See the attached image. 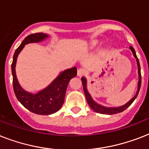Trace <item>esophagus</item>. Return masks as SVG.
Segmentation results:
<instances>
[{"label": "esophagus", "mask_w": 149, "mask_h": 149, "mask_svg": "<svg viewBox=\"0 0 149 149\" xmlns=\"http://www.w3.org/2000/svg\"><path fill=\"white\" fill-rule=\"evenodd\" d=\"M85 73H86V70H84V69H79L78 70V72H77V74H78V76L79 77H83L84 75H85Z\"/></svg>", "instance_id": "34e87169"}]
</instances>
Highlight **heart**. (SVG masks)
Listing matches in <instances>:
<instances>
[{"mask_svg":"<svg viewBox=\"0 0 149 149\" xmlns=\"http://www.w3.org/2000/svg\"><path fill=\"white\" fill-rule=\"evenodd\" d=\"M96 45V43H93V44H92V46H93V45Z\"/></svg>","mask_w":149,"mask_h":149,"instance_id":"b5f03b06","label":"heart"}]
</instances>
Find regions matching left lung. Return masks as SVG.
<instances>
[{"label": "left lung", "mask_w": 149, "mask_h": 149, "mask_svg": "<svg viewBox=\"0 0 149 149\" xmlns=\"http://www.w3.org/2000/svg\"><path fill=\"white\" fill-rule=\"evenodd\" d=\"M131 50L133 52V55L136 58L137 60V63H138V68H139V86H138V91H137L136 94L134 96V97L132 98L131 100H130L128 103L124 105L122 107H103L101 105H100V104H97V103L93 101V99L91 98V95H90V93H88V91H87V89H86V79L83 77L81 79L82 83H83V86H84V93H85V96H86V101L88 103L89 106L91 107V108L93 109V111H96V112H97V113H103V114H115V113H120V112H122L125 110V109H127L128 107L131 105V104L133 103L135 98L137 97V96L139 94V92L140 91V88H141V68H140V63H139V58L137 57L136 56V52H135V50L134 49V48L133 47H130Z\"/></svg>", "instance_id": "obj_1"}]
</instances>
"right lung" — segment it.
I'll return each instance as SVG.
<instances>
[{
	"label": "right lung",
	"mask_w": 149,
	"mask_h": 149,
	"mask_svg": "<svg viewBox=\"0 0 149 149\" xmlns=\"http://www.w3.org/2000/svg\"><path fill=\"white\" fill-rule=\"evenodd\" d=\"M48 36L43 33H35L29 35L19 45L13 56L11 64V72L13 76V89L18 101L32 113L42 115H48L56 113L61 108L64 103L65 91L68 84L72 77L77 74V70L73 67L65 70L54 80L45 90L36 94L28 93L21 87L17 82L15 74V64L20 52L24 47V45L31 42H38L47 38Z\"/></svg>",
	"instance_id": "obj_1"
}]
</instances>
